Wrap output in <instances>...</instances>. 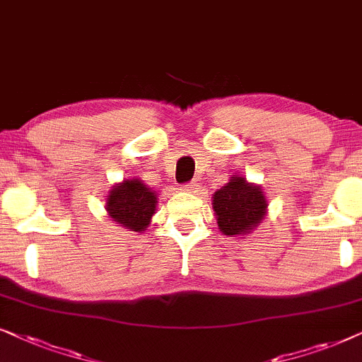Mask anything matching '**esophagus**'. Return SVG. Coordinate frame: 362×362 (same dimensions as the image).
Instances as JSON below:
<instances>
[{"instance_id": "34e87169", "label": "esophagus", "mask_w": 362, "mask_h": 362, "mask_svg": "<svg viewBox=\"0 0 362 362\" xmlns=\"http://www.w3.org/2000/svg\"><path fill=\"white\" fill-rule=\"evenodd\" d=\"M199 189H200V184H199V182H197V180H194V182H190V184H187V185L182 187L180 190L190 192V194H192V192H197Z\"/></svg>"}]
</instances>
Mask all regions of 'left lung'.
Instances as JSON below:
<instances>
[{
  "mask_svg": "<svg viewBox=\"0 0 362 362\" xmlns=\"http://www.w3.org/2000/svg\"><path fill=\"white\" fill-rule=\"evenodd\" d=\"M218 230L226 237H243L262 225L268 200L262 187L245 177L231 175L228 184L211 197Z\"/></svg>",
  "mask_w": 362,
  "mask_h": 362,
  "instance_id": "left-lung-1",
  "label": "left lung"
}]
</instances>
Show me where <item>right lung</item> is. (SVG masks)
Returning <instances> with one entry per match:
<instances>
[{"label":"right lung","mask_w":362,"mask_h":362,"mask_svg":"<svg viewBox=\"0 0 362 362\" xmlns=\"http://www.w3.org/2000/svg\"><path fill=\"white\" fill-rule=\"evenodd\" d=\"M157 192L137 177L114 184L105 195V211L112 221L127 231L142 233L157 211Z\"/></svg>","instance_id":"right-lung-1"}]
</instances>
